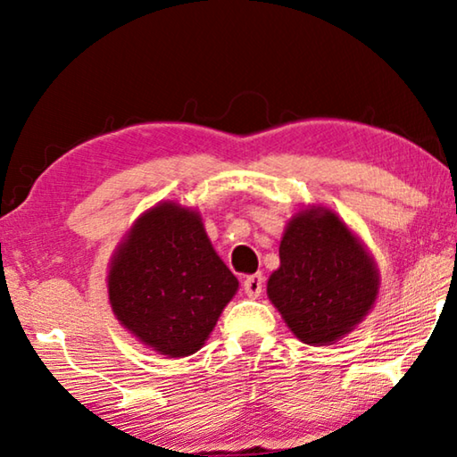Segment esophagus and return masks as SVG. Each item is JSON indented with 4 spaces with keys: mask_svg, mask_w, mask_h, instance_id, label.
<instances>
[{
    "mask_svg": "<svg viewBox=\"0 0 457 457\" xmlns=\"http://www.w3.org/2000/svg\"><path fill=\"white\" fill-rule=\"evenodd\" d=\"M263 276L262 273H253V276H247L245 278V282H243V290H245V294H247L249 298H257L259 294L263 292Z\"/></svg>",
    "mask_w": 457,
    "mask_h": 457,
    "instance_id": "esophagus-1",
    "label": "esophagus"
}]
</instances>
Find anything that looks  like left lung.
Wrapping results in <instances>:
<instances>
[{
  "mask_svg": "<svg viewBox=\"0 0 457 457\" xmlns=\"http://www.w3.org/2000/svg\"><path fill=\"white\" fill-rule=\"evenodd\" d=\"M380 271L353 230L325 206L298 210L279 241L268 298L308 345H333L374 308Z\"/></svg>",
  "mask_w": 457,
  "mask_h": 457,
  "instance_id": "8db88e82",
  "label": "left lung"
}]
</instances>
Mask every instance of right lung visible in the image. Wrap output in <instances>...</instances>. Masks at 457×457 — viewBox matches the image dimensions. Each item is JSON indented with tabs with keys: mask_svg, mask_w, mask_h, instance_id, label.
<instances>
[{
	"mask_svg": "<svg viewBox=\"0 0 457 457\" xmlns=\"http://www.w3.org/2000/svg\"><path fill=\"white\" fill-rule=\"evenodd\" d=\"M106 282L118 322L165 357L204 345L238 290L198 210L178 202L138 216L112 255Z\"/></svg>",
	"mask_w": 457,
	"mask_h": 457,
	"instance_id": "1",
	"label": "right lung"
}]
</instances>
